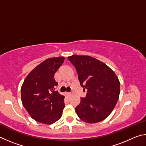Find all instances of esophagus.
<instances>
[{"instance_id":"34e87169","label":"esophagus","mask_w":146,"mask_h":146,"mask_svg":"<svg viewBox=\"0 0 146 146\" xmlns=\"http://www.w3.org/2000/svg\"><path fill=\"white\" fill-rule=\"evenodd\" d=\"M66 95H67L68 97H71V96L73 95V93L72 92H71V93H66Z\"/></svg>"}]
</instances>
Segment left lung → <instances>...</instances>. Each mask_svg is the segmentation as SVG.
<instances>
[{"label": "left lung", "mask_w": 146, "mask_h": 146, "mask_svg": "<svg viewBox=\"0 0 146 146\" xmlns=\"http://www.w3.org/2000/svg\"><path fill=\"white\" fill-rule=\"evenodd\" d=\"M78 73L79 82L87 90L75 111L84 122L95 123L106 119L115 107L120 95V81L111 69L88 55L68 56Z\"/></svg>", "instance_id": "left-lung-1"}]
</instances>
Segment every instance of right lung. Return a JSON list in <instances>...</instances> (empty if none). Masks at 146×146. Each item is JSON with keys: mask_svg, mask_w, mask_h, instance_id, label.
<instances>
[{"mask_svg": "<svg viewBox=\"0 0 146 146\" xmlns=\"http://www.w3.org/2000/svg\"><path fill=\"white\" fill-rule=\"evenodd\" d=\"M64 59V56L46 59L28 74L23 84L22 102L36 122L51 124L62 117L64 96L53 91L57 86L54 75Z\"/></svg>", "mask_w": 146, "mask_h": 146, "instance_id": "right-lung-1", "label": "right lung"}]
</instances>
